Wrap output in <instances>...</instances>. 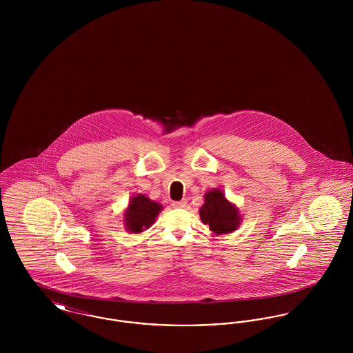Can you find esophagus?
<instances>
[{"label":"esophagus","instance_id":"1","mask_svg":"<svg viewBox=\"0 0 353 353\" xmlns=\"http://www.w3.org/2000/svg\"><path fill=\"white\" fill-rule=\"evenodd\" d=\"M173 208H184L186 206V201H173L172 202Z\"/></svg>","mask_w":353,"mask_h":353}]
</instances>
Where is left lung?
Here are the masks:
<instances>
[{
  "instance_id": "left-lung-1",
  "label": "left lung",
  "mask_w": 353,
  "mask_h": 353,
  "mask_svg": "<svg viewBox=\"0 0 353 353\" xmlns=\"http://www.w3.org/2000/svg\"><path fill=\"white\" fill-rule=\"evenodd\" d=\"M200 217L214 234L232 233L241 223L238 208L228 201L222 190L217 188L206 192L205 202L200 209Z\"/></svg>"
}]
</instances>
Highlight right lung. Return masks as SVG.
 Wrapping results in <instances>:
<instances>
[{
    "label": "right lung",
    "mask_w": 353,
    "mask_h": 353,
    "mask_svg": "<svg viewBox=\"0 0 353 353\" xmlns=\"http://www.w3.org/2000/svg\"><path fill=\"white\" fill-rule=\"evenodd\" d=\"M161 210V203L152 201L144 194H136L131 197L124 213L125 229L136 234L144 232L154 222Z\"/></svg>",
    "instance_id": "obj_1"
}]
</instances>
